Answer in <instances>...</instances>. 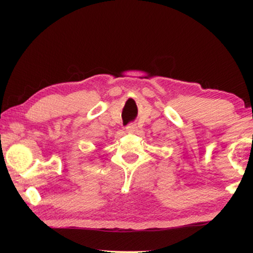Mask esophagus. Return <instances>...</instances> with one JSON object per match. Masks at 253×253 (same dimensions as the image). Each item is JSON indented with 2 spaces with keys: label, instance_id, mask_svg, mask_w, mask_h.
I'll use <instances>...</instances> for the list:
<instances>
[{
  "label": "esophagus",
  "instance_id": "1",
  "mask_svg": "<svg viewBox=\"0 0 253 253\" xmlns=\"http://www.w3.org/2000/svg\"><path fill=\"white\" fill-rule=\"evenodd\" d=\"M136 128H137V127H136V124L130 123V124H128V125H127L126 129H127L128 131H135Z\"/></svg>",
  "mask_w": 253,
  "mask_h": 253
}]
</instances>
